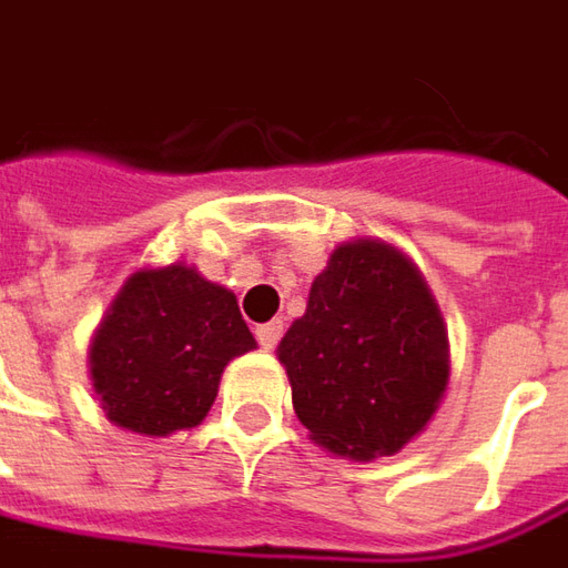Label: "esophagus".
<instances>
[{
  "mask_svg": "<svg viewBox=\"0 0 568 568\" xmlns=\"http://www.w3.org/2000/svg\"><path fill=\"white\" fill-rule=\"evenodd\" d=\"M257 343H261V348H276V343H280V336H283V321H270V323H261L257 329Z\"/></svg>",
  "mask_w": 568,
  "mask_h": 568,
  "instance_id": "34e87169",
  "label": "esophagus"
}]
</instances>
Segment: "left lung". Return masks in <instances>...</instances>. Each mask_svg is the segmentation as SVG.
Instances as JSON below:
<instances>
[{"label": "left lung", "mask_w": 568, "mask_h": 568, "mask_svg": "<svg viewBox=\"0 0 568 568\" xmlns=\"http://www.w3.org/2000/svg\"><path fill=\"white\" fill-rule=\"evenodd\" d=\"M276 358L311 440L352 462L399 453L449 386L440 304L418 264L374 235L333 247Z\"/></svg>", "instance_id": "obj_1"}]
</instances>
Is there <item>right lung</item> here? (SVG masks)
Returning <instances> with one entry per match:
<instances>
[{"label":"right lung","mask_w":568,"mask_h":568,"mask_svg":"<svg viewBox=\"0 0 568 568\" xmlns=\"http://www.w3.org/2000/svg\"><path fill=\"white\" fill-rule=\"evenodd\" d=\"M257 348L235 295L197 266H141L90 339L93 393L109 424L169 437L206 418L225 364Z\"/></svg>","instance_id":"right-lung-1"}]
</instances>
